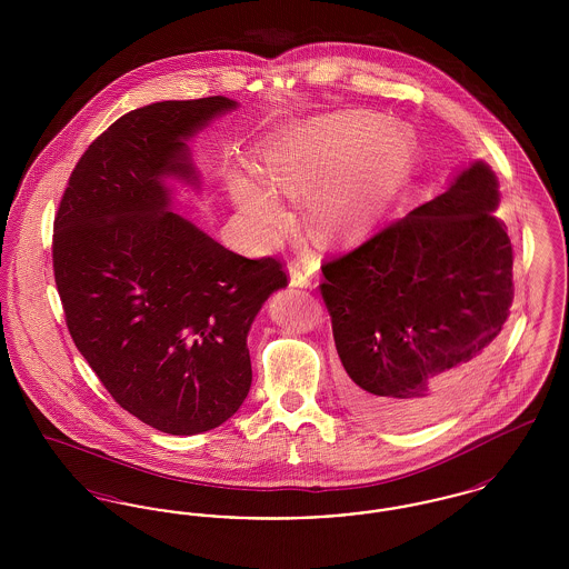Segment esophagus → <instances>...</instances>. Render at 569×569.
<instances>
[{
  "label": "esophagus",
  "instance_id": "esophagus-1",
  "mask_svg": "<svg viewBox=\"0 0 569 569\" xmlns=\"http://www.w3.org/2000/svg\"><path fill=\"white\" fill-rule=\"evenodd\" d=\"M290 283L295 288H311V277L305 267H300L298 262L290 264Z\"/></svg>",
  "mask_w": 569,
  "mask_h": 569
}]
</instances>
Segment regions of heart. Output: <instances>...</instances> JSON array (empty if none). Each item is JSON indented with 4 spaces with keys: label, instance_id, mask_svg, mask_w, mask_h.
I'll return each mask as SVG.
<instances>
[{
    "label": "heart",
    "instance_id": "b5f03b06",
    "mask_svg": "<svg viewBox=\"0 0 569 569\" xmlns=\"http://www.w3.org/2000/svg\"><path fill=\"white\" fill-rule=\"evenodd\" d=\"M409 162L406 134L371 110H341L313 121L264 153V177L234 170L228 190L253 226L269 230L283 209L274 190L307 198L309 226L320 239L367 226L397 188Z\"/></svg>",
    "mask_w": 569,
    "mask_h": 569
}]
</instances>
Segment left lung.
Returning <instances> with one entry per match:
<instances>
[{"label":"left lung","mask_w":569,"mask_h":569,"mask_svg":"<svg viewBox=\"0 0 569 569\" xmlns=\"http://www.w3.org/2000/svg\"><path fill=\"white\" fill-rule=\"evenodd\" d=\"M485 162L406 217L326 260L320 295L362 420L413 429L465 403L492 362L515 298V251Z\"/></svg>","instance_id":"8db88e82"}]
</instances>
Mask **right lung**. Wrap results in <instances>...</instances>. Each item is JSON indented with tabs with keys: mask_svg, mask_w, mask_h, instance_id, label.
<instances>
[{
	"mask_svg": "<svg viewBox=\"0 0 569 569\" xmlns=\"http://www.w3.org/2000/svg\"><path fill=\"white\" fill-rule=\"evenodd\" d=\"M237 102L211 96L132 110L77 162L53 226V271L74 346L144 425H223L251 386L247 332L288 286L277 258L249 260L170 211L163 177L196 181L186 138Z\"/></svg>",
	"mask_w": 569,
	"mask_h": 569,
	"instance_id": "1",
	"label": "right lung"
}]
</instances>
